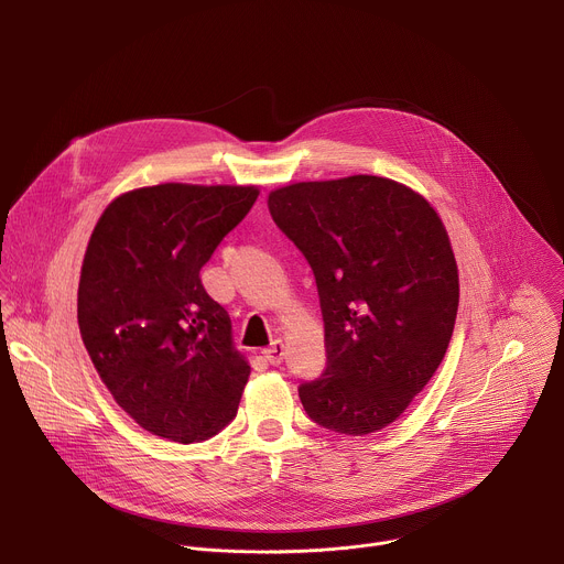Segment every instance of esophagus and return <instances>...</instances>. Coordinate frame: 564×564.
Segmentation results:
<instances>
[{
	"mask_svg": "<svg viewBox=\"0 0 564 564\" xmlns=\"http://www.w3.org/2000/svg\"><path fill=\"white\" fill-rule=\"evenodd\" d=\"M263 357H265L272 366H279V364L283 361V357H285V346H283V341H281V339H274V341L270 344V348L263 350Z\"/></svg>",
	"mask_w": 564,
	"mask_h": 564,
	"instance_id": "1",
	"label": "esophagus"
}]
</instances>
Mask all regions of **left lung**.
Instances as JSON below:
<instances>
[{"instance_id":"obj_1","label":"left lung","mask_w":564,"mask_h":564,"mask_svg":"<svg viewBox=\"0 0 564 564\" xmlns=\"http://www.w3.org/2000/svg\"><path fill=\"white\" fill-rule=\"evenodd\" d=\"M312 268L328 364L299 386L307 417L341 435L381 431L440 368L459 281L435 209L388 178L296 183L268 198Z\"/></svg>"}]
</instances>
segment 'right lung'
Instances as JSON below:
<instances>
[{
    "label": "right lung",
    "mask_w": 564,
    "mask_h": 564,
    "mask_svg": "<svg viewBox=\"0 0 564 564\" xmlns=\"http://www.w3.org/2000/svg\"><path fill=\"white\" fill-rule=\"evenodd\" d=\"M257 198V187H142L118 196L91 234L79 335L113 399L158 437L200 442L236 417L250 366L200 270Z\"/></svg>",
    "instance_id": "add662e5"
}]
</instances>
